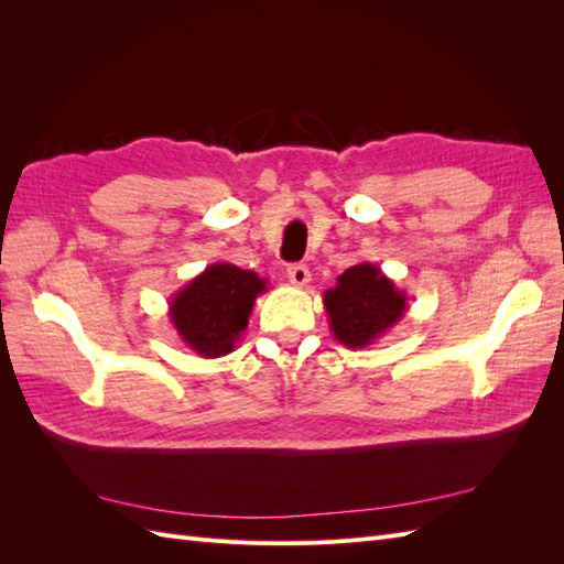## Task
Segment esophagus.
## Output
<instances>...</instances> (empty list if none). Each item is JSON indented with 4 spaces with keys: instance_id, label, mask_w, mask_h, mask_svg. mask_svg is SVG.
I'll return each mask as SVG.
<instances>
[{
    "instance_id": "obj_1",
    "label": "esophagus",
    "mask_w": 564,
    "mask_h": 564,
    "mask_svg": "<svg viewBox=\"0 0 564 564\" xmlns=\"http://www.w3.org/2000/svg\"><path fill=\"white\" fill-rule=\"evenodd\" d=\"M286 275H289V282L296 284V286H305L311 282V270L305 265H289Z\"/></svg>"
}]
</instances>
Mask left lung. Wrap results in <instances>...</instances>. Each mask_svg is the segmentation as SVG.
Wrapping results in <instances>:
<instances>
[{
	"label": "left lung",
	"instance_id": "left-lung-1",
	"mask_svg": "<svg viewBox=\"0 0 564 564\" xmlns=\"http://www.w3.org/2000/svg\"><path fill=\"white\" fill-rule=\"evenodd\" d=\"M329 329L340 346L360 350L390 332L406 313V294L373 263L350 265L322 294Z\"/></svg>",
	"mask_w": 564,
	"mask_h": 564
}]
</instances>
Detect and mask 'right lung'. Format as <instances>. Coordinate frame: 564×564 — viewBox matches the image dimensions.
<instances>
[{
	"instance_id": "obj_1",
	"label": "right lung",
	"mask_w": 564,
	"mask_h": 564,
	"mask_svg": "<svg viewBox=\"0 0 564 564\" xmlns=\"http://www.w3.org/2000/svg\"><path fill=\"white\" fill-rule=\"evenodd\" d=\"M268 280L232 263L204 268L169 301V319L183 344L199 357H224L245 334L253 303Z\"/></svg>"
}]
</instances>
